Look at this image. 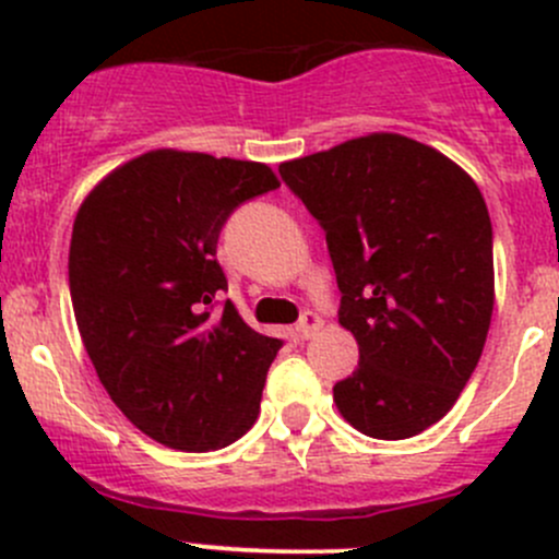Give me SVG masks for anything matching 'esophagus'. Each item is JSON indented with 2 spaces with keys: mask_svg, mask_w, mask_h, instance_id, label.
<instances>
[{
  "mask_svg": "<svg viewBox=\"0 0 559 559\" xmlns=\"http://www.w3.org/2000/svg\"><path fill=\"white\" fill-rule=\"evenodd\" d=\"M321 324H324V321H321V316L319 313H313V311H306L300 316V321H297V335L300 337H313L316 332L321 330Z\"/></svg>",
  "mask_w": 559,
  "mask_h": 559,
  "instance_id": "1",
  "label": "esophagus"
}]
</instances>
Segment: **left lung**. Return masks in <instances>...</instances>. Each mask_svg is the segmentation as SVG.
Listing matches in <instances>:
<instances>
[{"mask_svg":"<svg viewBox=\"0 0 559 559\" xmlns=\"http://www.w3.org/2000/svg\"><path fill=\"white\" fill-rule=\"evenodd\" d=\"M281 180L326 235L341 324L359 365L332 386L359 432L436 425L476 370L495 306L492 222L465 170L403 134L284 162Z\"/></svg>","mask_w":559,"mask_h":559,"instance_id":"1","label":"left lung"}]
</instances>
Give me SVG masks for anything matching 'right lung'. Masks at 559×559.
I'll return each instance as SVG.
<instances>
[{
    "instance_id": "right-lung-1",
    "label": "right lung",
    "mask_w": 559,
    "mask_h": 559,
    "mask_svg": "<svg viewBox=\"0 0 559 559\" xmlns=\"http://www.w3.org/2000/svg\"><path fill=\"white\" fill-rule=\"evenodd\" d=\"M278 189L259 162L148 151L81 205L70 295L83 346L112 403L180 452H213L251 430L278 337L253 332L216 259L240 205Z\"/></svg>"
}]
</instances>
